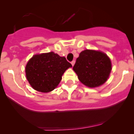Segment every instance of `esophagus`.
Wrapping results in <instances>:
<instances>
[{
	"mask_svg": "<svg viewBox=\"0 0 134 134\" xmlns=\"http://www.w3.org/2000/svg\"><path fill=\"white\" fill-rule=\"evenodd\" d=\"M74 64H75V60L72 61V62H71V64H72V66H74Z\"/></svg>",
	"mask_w": 134,
	"mask_h": 134,
	"instance_id": "34e87169",
	"label": "esophagus"
}]
</instances>
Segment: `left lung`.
Segmentation results:
<instances>
[{"label": "left lung", "instance_id": "obj_1", "mask_svg": "<svg viewBox=\"0 0 134 134\" xmlns=\"http://www.w3.org/2000/svg\"><path fill=\"white\" fill-rule=\"evenodd\" d=\"M73 70L83 84L89 87H96L103 84L108 79L111 63L103 52L85 50L80 53Z\"/></svg>", "mask_w": 134, "mask_h": 134}]
</instances>
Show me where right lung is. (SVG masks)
I'll return each instance as SVG.
<instances>
[{
	"mask_svg": "<svg viewBox=\"0 0 134 134\" xmlns=\"http://www.w3.org/2000/svg\"><path fill=\"white\" fill-rule=\"evenodd\" d=\"M72 67L64 57L54 52L33 56L26 66V76L34 90L48 93L53 91L62 80L64 73Z\"/></svg>",
	"mask_w": 134,
	"mask_h": 134,
	"instance_id": "right-lung-1",
	"label": "right lung"
}]
</instances>
